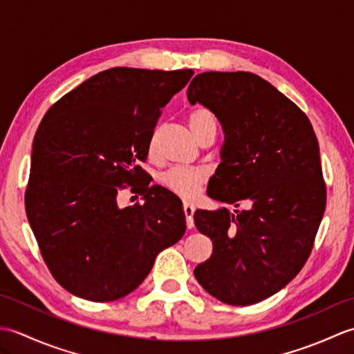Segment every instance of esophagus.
Returning <instances> with one entry per match:
<instances>
[{"mask_svg": "<svg viewBox=\"0 0 354 354\" xmlns=\"http://www.w3.org/2000/svg\"><path fill=\"white\" fill-rule=\"evenodd\" d=\"M184 209V214H185V222H187V228L192 230L194 227V222H193V214H194V207L190 202H184L183 205Z\"/></svg>", "mask_w": 354, "mask_h": 354, "instance_id": "esophagus-1", "label": "esophagus"}]
</instances>
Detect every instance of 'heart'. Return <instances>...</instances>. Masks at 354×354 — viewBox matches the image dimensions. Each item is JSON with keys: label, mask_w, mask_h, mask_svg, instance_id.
<instances>
[{"label": "heart", "mask_w": 354, "mask_h": 354, "mask_svg": "<svg viewBox=\"0 0 354 354\" xmlns=\"http://www.w3.org/2000/svg\"><path fill=\"white\" fill-rule=\"evenodd\" d=\"M189 124L193 131L194 137L199 141L208 133H216L217 131V118L213 111L208 108H198L190 112ZM149 156H155L156 153V133H153L147 145ZM160 183L164 189L178 194L181 198H194L199 193L201 187L207 183V171L198 167H171L161 173Z\"/></svg>", "instance_id": "obj_1"}]
</instances>
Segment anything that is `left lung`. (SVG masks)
<instances>
[{
  "label": "left lung",
  "instance_id": "left-lung-1",
  "mask_svg": "<svg viewBox=\"0 0 354 354\" xmlns=\"http://www.w3.org/2000/svg\"><path fill=\"white\" fill-rule=\"evenodd\" d=\"M187 97L213 111L225 132L208 196L246 207L194 213L199 232L213 240L194 277L222 303L255 304L292 281L312 252L327 199L317 135L304 112L257 74L202 73Z\"/></svg>",
  "mask_w": 354,
  "mask_h": 354
}]
</instances>
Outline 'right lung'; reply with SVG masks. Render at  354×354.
Returning a JSON list of instances; mask_svg holds the SVG:
<instances>
[{
  "instance_id": "1",
  "label": "right lung",
  "mask_w": 354,
  "mask_h": 354,
  "mask_svg": "<svg viewBox=\"0 0 354 354\" xmlns=\"http://www.w3.org/2000/svg\"><path fill=\"white\" fill-rule=\"evenodd\" d=\"M193 70H104L61 97L33 140L26 213L45 265L88 301L126 297L185 232L181 202L140 184L162 108ZM131 188L145 205L118 209Z\"/></svg>"
}]
</instances>
